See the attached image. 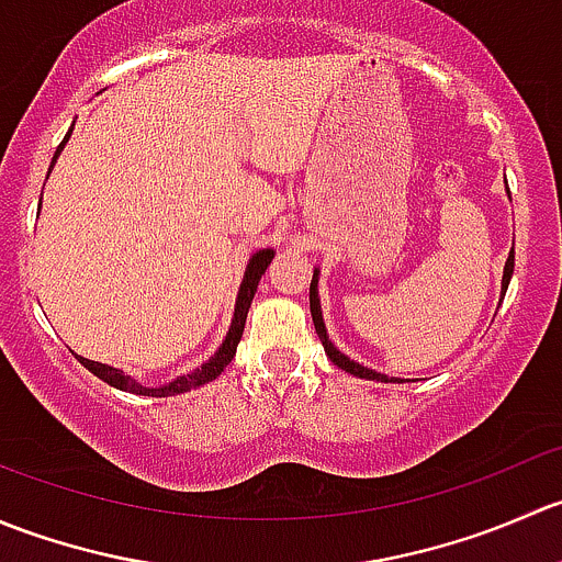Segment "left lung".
Returning <instances> with one entry per match:
<instances>
[{
	"label": "left lung",
	"instance_id": "1",
	"mask_svg": "<svg viewBox=\"0 0 562 562\" xmlns=\"http://www.w3.org/2000/svg\"><path fill=\"white\" fill-rule=\"evenodd\" d=\"M512 274H514V249H512V255H508V260H506V271H503V293H506L508 282H512ZM310 313H313L315 331H317V337H321L323 350H326V356L334 361V364L339 367V370L350 372V375H356V378H367V381L389 383L386 375H381V372H372V370H367V367L356 364V361H350L348 356L339 353V350L331 345V339H328V334H326V326H323L321 302H317V271L313 274V282H310ZM391 381H396V378H391Z\"/></svg>",
	"mask_w": 562,
	"mask_h": 562
}]
</instances>
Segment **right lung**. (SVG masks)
Here are the masks:
<instances>
[{
	"label": "right lung",
	"mask_w": 562,
	"mask_h": 562,
	"mask_svg": "<svg viewBox=\"0 0 562 562\" xmlns=\"http://www.w3.org/2000/svg\"><path fill=\"white\" fill-rule=\"evenodd\" d=\"M70 133H72V130H70ZM70 133L65 135V140H61L59 149H56L54 162H56V157H59V151L65 149V144H67V138H70ZM271 258H274V252H271V249H258V252H255L252 258H249L247 271H245V282H241L239 299H236L234 323H231L228 337H225L223 348H220L217 353H214L212 359L206 361V364L198 367L195 372H190V375L176 378L173 383H168V386H162V389H146V386H140V383H135L130 375H124L122 370H113V367L100 364V361L81 359V356H78V361H81V364L87 367L89 372H94V375H98L100 381L111 383L113 389H122V391H130V394H144V396H173V394H184V391H190V389H195V386H203V383L214 381V378H217L220 372H223L225 367L231 364V359H234V356H236V345H239L241 334H245V323H247L249 304H252L255 291H258L260 274H263V271L269 269Z\"/></svg>",
	"instance_id": "add662e5"
}]
</instances>
